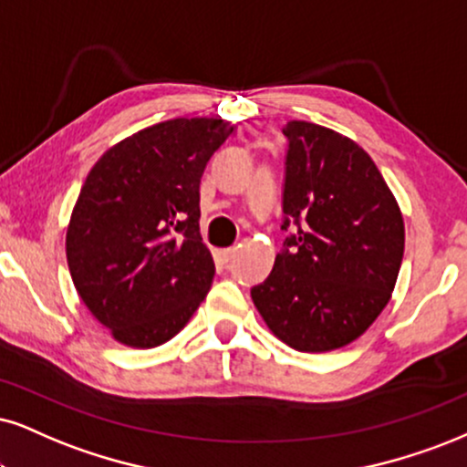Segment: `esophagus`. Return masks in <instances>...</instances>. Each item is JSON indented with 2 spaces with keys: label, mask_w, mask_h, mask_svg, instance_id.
I'll return each mask as SVG.
<instances>
[{
  "label": "esophagus",
  "mask_w": 467,
  "mask_h": 467,
  "mask_svg": "<svg viewBox=\"0 0 467 467\" xmlns=\"http://www.w3.org/2000/svg\"><path fill=\"white\" fill-rule=\"evenodd\" d=\"M218 255H221V260H223L224 264H227V262L234 260L235 249H223V251H218Z\"/></svg>",
  "instance_id": "1"
}]
</instances>
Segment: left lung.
<instances>
[{
	"mask_svg": "<svg viewBox=\"0 0 467 467\" xmlns=\"http://www.w3.org/2000/svg\"><path fill=\"white\" fill-rule=\"evenodd\" d=\"M284 175V249L251 298L287 347H347L392 296L405 224L372 158L350 138L290 120Z\"/></svg>",
	"mask_w": 467,
	"mask_h": 467,
	"instance_id": "obj_1",
	"label": "left lung"
}]
</instances>
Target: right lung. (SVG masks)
<instances>
[{"mask_svg": "<svg viewBox=\"0 0 467 467\" xmlns=\"http://www.w3.org/2000/svg\"><path fill=\"white\" fill-rule=\"evenodd\" d=\"M234 128L172 119L108 149L86 177L67 232L71 279L125 347L177 336L210 292L214 260L199 232V186Z\"/></svg>", "mask_w": 467, "mask_h": 467, "instance_id": "1", "label": "right lung"}]
</instances>
